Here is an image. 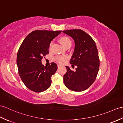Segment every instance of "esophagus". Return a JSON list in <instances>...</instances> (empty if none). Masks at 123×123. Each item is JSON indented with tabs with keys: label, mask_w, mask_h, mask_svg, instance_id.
<instances>
[{
	"label": "esophagus",
	"mask_w": 123,
	"mask_h": 123,
	"mask_svg": "<svg viewBox=\"0 0 123 123\" xmlns=\"http://www.w3.org/2000/svg\"><path fill=\"white\" fill-rule=\"evenodd\" d=\"M61 67V65H60V64H58V68H60Z\"/></svg>",
	"instance_id": "1"
}]
</instances>
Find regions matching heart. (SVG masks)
Returning a JSON list of instances; mask_svg holds the SVG:
<instances>
[{
    "label": "heart",
    "instance_id": "obj_1",
    "mask_svg": "<svg viewBox=\"0 0 123 123\" xmlns=\"http://www.w3.org/2000/svg\"><path fill=\"white\" fill-rule=\"evenodd\" d=\"M60 41L61 43V44L63 45V46L64 47H67L68 46H69V45H71L72 44V41H71V39L68 38V37L66 36H64V37H62L60 39ZM53 44V42L52 41H51L49 45V48L51 49L52 48V45ZM55 60L58 62L59 63L63 64L65 62V61L68 59V56H56L55 58Z\"/></svg>",
    "mask_w": 123,
    "mask_h": 123
}]
</instances>
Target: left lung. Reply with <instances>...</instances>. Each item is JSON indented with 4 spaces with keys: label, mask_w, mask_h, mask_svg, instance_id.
Listing matches in <instances>:
<instances>
[{
    "label": "left lung",
    "mask_w": 123,
    "mask_h": 123,
    "mask_svg": "<svg viewBox=\"0 0 123 123\" xmlns=\"http://www.w3.org/2000/svg\"><path fill=\"white\" fill-rule=\"evenodd\" d=\"M75 42V49L70 63L76 65V71L65 67L67 72L63 76L64 83L68 89L81 92L95 81L99 70V59L95 42L89 35L81 29L62 31Z\"/></svg>",
    "instance_id": "obj_1"
}]
</instances>
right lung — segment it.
<instances>
[{
  "instance_id": "right-lung-1",
  "label": "right lung",
  "mask_w": 123,
  "mask_h": 123,
  "mask_svg": "<svg viewBox=\"0 0 123 123\" xmlns=\"http://www.w3.org/2000/svg\"><path fill=\"white\" fill-rule=\"evenodd\" d=\"M61 32L33 31L25 37L19 49L17 63L19 76L25 86L33 92H43L50 86L51 76L55 74L58 67L54 62L44 67L41 60L49 54L51 41Z\"/></svg>"
}]
</instances>
